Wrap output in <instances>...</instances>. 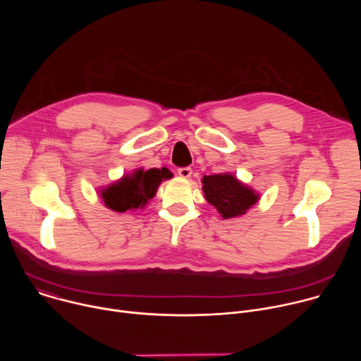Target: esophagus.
<instances>
[{
    "instance_id": "obj_1",
    "label": "esophagus",
    "mask_w": 361,
    "mask_h": 361,
    "mask_svg": "<svg viewBox=\"0 0 361 361\" xmlns=\"http://www.w3.org/2000/svg\"><path fill=\"white\" fill-rule=\"evenodd\" d=\"M192 174V170L190 167H183V169H178V176L181 178H190Z\"/></svg>"
}]
</instances>
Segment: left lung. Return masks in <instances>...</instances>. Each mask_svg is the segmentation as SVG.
Masks as SVG:
<instances>
[{"mask_svg": "<svg viewBox=\"0 0 361 361\" xmlns=\"http://www.w3.org/2000/svg\"><path fill=\"white\" fill-rule=\"evenodd\" d=\"M204 197L227 220L241 214L259 201V194L238 181L233 174L204 176Z\"/></svg>", "mask_w": 361, "mask_h": 361, "instance_id": "left-lung-1", "label": "left lung"}]
</instances>
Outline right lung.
<instances>
[{"label":"right lung","mask_w":361,"mask_h":361,"mask_svg":"<svg viewBox=\"0 0 361 361\" xmlns=\"http://www.w3.org/2000/svg\"><path fill=\"white\" fill-rule=\"evenodd\" d=\"M173 177V173L163 169H137L131 174L99 191L106 207L117 213L144 209L148 201L156 195L159 185Z\"/></svg>","instance_id":"right-lung-1"}]
</instances>
